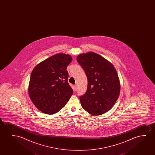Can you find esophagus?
Instances as JSON below:
<instances>
[{"label":"esophagus","mask_w":155,"mask_h":155,"mask_svg":"<svg viewBox=\"0 0 155 155\" xmlns=\"http://www.w3.org/2000/svg\"><path fill=\"white\" fill-rule=\"evenodd\" d=\"M77 90V86L76 85H74V91H76Z\"/></svg>","instance_id":"obj_1"}]
</instances>
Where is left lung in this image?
I'll return each mask as SVG.
<instances>
[{
  "instance_id": "left-lung-1",
  "label": "left lung",
  "mask_w": 155,
  "mask_h": 155,
  "mask_svg": "<svg viewBox=\"0 0 155 155\" xmlns=\"http://www.w3.org/2000/svg\"><path fill=\"white\" fill-rule=\"evenodd\" d=\"M77 60L88 79L87 91L79 97L81 106L91 114H103L119 98L120 83L117 70L110 62L93 52L79 54Z\"/></svg>"
}]
</instances>
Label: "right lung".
<instances>
[{
    "label": "right lung",
    "instance_id": "right-lung-1",
    "mask_svg": "<svg viewBox=\"0 0 155 155\" xmlns=\"http://www.w3.org/2000/svg\"><path fill=\"white\" fill-rule=\"evenodd\" d=\"M72 61L69 54L58 53L37 64L32 70L28 94L42 112L54 114L69 101L73 91L68 83L67 67Z\"/></svg>",
    "mask_w": 155,
    "mask_h": 155
}]
</instances>
